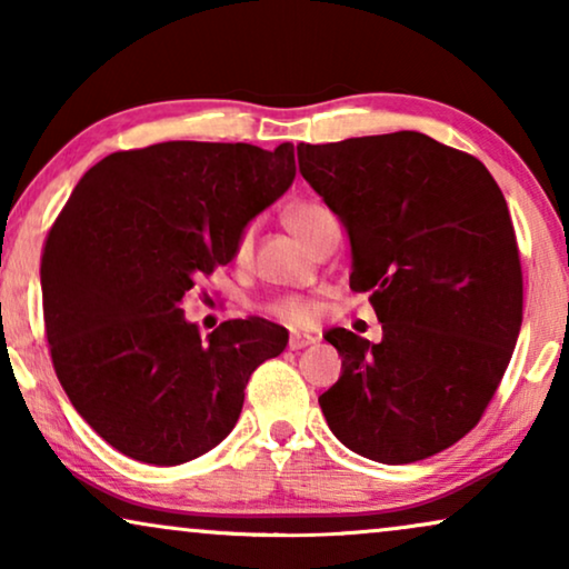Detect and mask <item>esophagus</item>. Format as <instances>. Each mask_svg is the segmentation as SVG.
Here are the masks:
<instances>
[{
    "mask_svg": "<svg viewBox=\"0 0 569 569\" xmlns=\"http://www.w3.org/2000/svg\"><path fill=\"white\" fill-rule=\"evenodd\" d=\"M310 345H316V337H310V333H292L290 337L292 352H300V349H306Z\"/></svg>",
    "mask_w": 569,
    "mask_h": 569,
    "instance_id": "obj_1",
    "label": "esophagus"
}]
</instances>
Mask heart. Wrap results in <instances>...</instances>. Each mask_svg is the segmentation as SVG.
I'll use <instances>...</instances> for the list:
<instances>
[{"label": "heart", "mask_w": 569, "mask_h": 569, "mask_svg": "<svg viewBox=\"0 0 569 569\" xmlns=\"http://www.w3.org/2000/svg\"><path fill=\"white\" fill-rule=\"evenodd\" d=\"M331 220L333 217L329 214V209L318 204V201H295V204L284 209L287 230H290L292 236L306 246L313 243V238L323 230V224ZM251 248H253V230L246 228L240 232L236 243V259L246 261L248 256H251ZM269 313L290 326H310L316 321L318 308L313 300L300 298V295H284V298H277L269 302Z\"/></svg>", "instance_id": "1"}]
</instances>
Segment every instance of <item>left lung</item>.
Instances as JSON below:
<instances>
[{
	"label": "left lung",
	"instance_id": "1",
	"mask_svg": "<svg viewBox=\"0 0 569 569\" xmlns=\"http://www.w3.org/2000/svg\"><path fill=\"white\" fill-rule=\"evenodd\" d=\"M300 173L347 228L355 292L378 345L326 331L341 376L318 396L331 432L370 461L415 463L471 432L523 321L516 230L489 170L419 131L298 144Z\"/></svg>",
	"mask_w": 569,
	"mask_h": 569
}]
</instances>
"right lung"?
Listing matches in <instances>:
<instances>
[{
  "instance_id": "obj_1",
  "label": "right lung",
  "mask_w": 569,
  "mask_h": 569,
  "mask_svg": "<svg viewBox=\"0 0 569 569\" xmlns=\"http://www.w3.org/2000/svg\"><path fill=\"white\" fill-rule=\"evenodd\" d=\"M292 181L290 142H160L108 154L74 186L43 246L46 339L61 388L108 446L178 466L236 427L248 378L290 333L236 318L201 339L181 302Z\"/></svg>"
}]
</instances>
